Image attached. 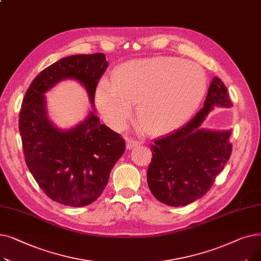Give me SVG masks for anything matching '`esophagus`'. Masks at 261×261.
<instances>
[{
  "instance_id": "1",
  "label": "esophagus",
  "mask_w": 261,
  "mask_h": 261,
  "mask_svg": "<svg viewBox=\"0 0 261 261\" xmlns=\"http://www.w3.org/2000/svg\"><path fill=\"white\" fill-rule=\"evenodd\" d=\"M139 145H141V143H139L138 141H134L132 139H128L127 140V149H133L135 147H138Z\"/></svg>"
}]
</instances>
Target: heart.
Wrapping results in <instances>:
<instances>
[{"instance_id":"b5f03b06","label":"heart","mask_w":261,"mask_h":261,"mask_svg":"<svg viewBox=\"0 0 261 261\" xmlns=\"http://www.w3.org/2000/svg\"><path fill=\"white\" fill-rule=\"evenodd\" d=\"M206 87V76L197 63L160 56L121 64L113 82H99L95 99L105 119L115 129L125 126L136 105L146 129L161 134L180 127L193 115Z\"/></svg>"}]
</instances>
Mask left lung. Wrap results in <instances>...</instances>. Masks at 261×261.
<instances>
[{
  "instance_id": "8db88e82",
  "label": "left lung",
  "mask_w": 261,
  "mask_h": 261,
  "mask_svg": "<svg viewBox=\"0 0 261 261\" xmlns=\"http://www.w3.org/2000/svg\"><path fill=\"white\" fill-rule=\"evenodd\" d=\"M214 107L232 103L221 79L214 77L204 106L187 125L150 145L152 160L147 171L150 191L160 202L185 206L213 186L231 153V130L201 127Z\"/></svg>"
}]
</instances>
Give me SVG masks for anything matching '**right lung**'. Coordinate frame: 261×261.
I'll return each instance as SVG.
<instances>
[{
  "label": "right lung",
  "instance_id": "1",
  "mask_svg": "<svg viewBox=\"0 0 261 261\" xmlns=\"http://www.w3.org/2000/svg\"><path fill=\"white\" fill-rule=\"evenodd\" d=\"M108 65L101 53L64 57L41 72L23 98L19 130L26 165L44 194L67 206L97 200L126 149L120 135L95 114L96 87ZM66 79L86 89L93 109L73 128L60 129L48 118L45 93Z\"/></svg>",
  "mask_w": 261,
  "mask_h": 261
}]
</instances>
